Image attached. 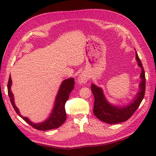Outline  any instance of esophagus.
<instances>
[{"mask_svg": "<svg viewBox=\"0 0 156 156\" xmlns=\"http://www.w3.org/2000/svg\"><path fill=\"white\" fill-rule=\"evenodd\" d=\"M88 80V76L87 74V73H82L78 78V82L80 84H85Z\"/></svg>", "mask_w": 156, "mask_h": 156, "instance_id": "obj_1", "label": "esophagus"}]
</instances>
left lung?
Masks as SVG:
<instances>
[{
    "mask_svg": "<svg viewBox=\"0 0 156 156\" xmlns=\"http://www.w3.org/2000/svg\"><path fill=\"white\" fill-rule=\"evenodd\" d=\"M135 58L137 61L138 66L141 68L140 75L141 81L140 84V90L136 97L128 105L117 107L110 104L106 99L102 89L94 84L91 85V90L94 97L93 112L99 120L108 124H117L124 122L128 120L140 107L145 95V76L144 67L137 52L135 54Z\"/></svg>",
    "mask_w": 156,
    "mask_h": 156,
    "instance_id": "obj_1",
    "label": "left lung"
}]
</instances>
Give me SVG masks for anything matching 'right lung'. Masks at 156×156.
Instances as JSON below:
<instances>
[{
    "label": "right lung",
    "instance_id": "right-lung-1",
    "mask_svg": "<svg viewBox=\"0 0 156 156\" xmlns=\"http://www.w3.org/2000/svg\"><path fill=\"white\" fill-rule=\"evenodd\" d=\"M11 84L12 80L11 76H9L7 84L8 94L12 107L14 108L16 113H17L23 120L27 122L28 124L32 126L33 127L39 131L50 130V129H54L60 127V126L66 121V112L65 110V104L66 101H68V99L69 98V94H70V92L72 91L73 89H74V78H71L69 79H66V80L62 82V83L60 85V87H59L57 96H56L54 107L53 108V110L51 112L50 115H49V117L46 119L45 121L42 122H39V123H34V122H33L29 120L27 117H23V116L20 114L19 109L16 107V105L15 104L13 94L12 93L11 90Z\"/></svg>",
    "mask_w": 156,
    "mask_h": 156
}]
</instances>
